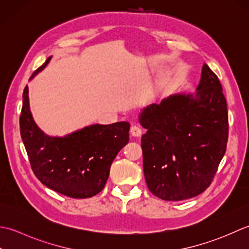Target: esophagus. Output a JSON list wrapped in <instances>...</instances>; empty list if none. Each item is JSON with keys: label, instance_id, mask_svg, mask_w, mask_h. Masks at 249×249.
Returning <instances> with one entry per match:
<instances>
[{"label": "esophagus", "instance_id": "obj_1", "mask_svg": "<svg viewBox=\"0 0 249 249\" xmlns=\"http://www.w3.org/2000/svg\"><path fill=\"white\" fill-rule=\"evenodd\" d=\"M130 132H131V134H132V135H133V136H136V138H139V136H141V135H142V129L140 128L139 125H136V124H133V125L131 126Z\"/></svg>", "mask_w": 249, "mask_h": 249}]
</instances>
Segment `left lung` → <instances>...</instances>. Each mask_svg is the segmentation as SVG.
<instances>
[{
	"instance_id": "8db88e82",
	"label": "left lung",
	"mask_w": 249,
	"mask_h": 249,
	"mask_svg": "<svg viewBox=\"0 0 249 249\" xmlns=\"http://www.w3.org/2000/svg\"><path fill=\"white\" fill-rule=\"evenodd\" d=\"M143 169L151 194L181 201L210 187L226 153L227 101L217 75L205 64L195 94L178 93L140 115Z\"/></svg>"
}]
</instances>
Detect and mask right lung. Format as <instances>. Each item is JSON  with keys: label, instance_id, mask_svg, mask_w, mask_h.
<instances>
[{"label": "right lung", "instance_id": "obj_1", "mask_svg": "<svg viewBox=\"0 0 249 249\" xmlns=\"http://www.w3.org/2000/svg\"><path fill=\"white\" fill-rule=\"evenodd\" d=\"M49 57L31 79L49 63ZM28 86L23 90L20 134L33 173L49 189L74 199L102 191L116 156L129 142L130 124H91L58 138L49 136L33 120Z\"/></svg>", "mask_w": 249, "mask_h": 249}]
</instances>
